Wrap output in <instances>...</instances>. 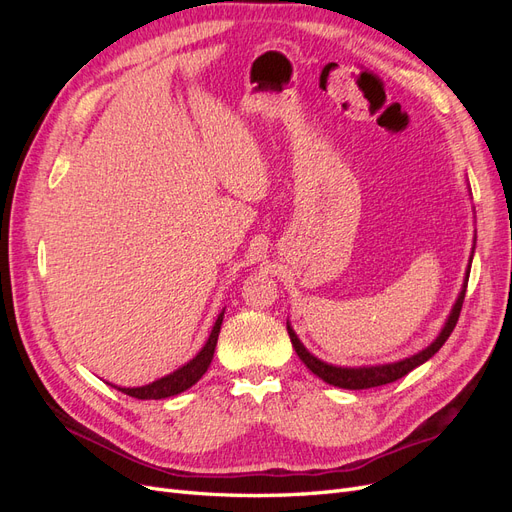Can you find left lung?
Instances as JSON below:
<instances>
[{
  "label": "left lung",
  "instance_id": "obj_1",
  "mask_svg": "<svg viewBox=\"0 0 512 512\" xmlns=\"http://www.w3.org/2000/svg\"><path fill=\"white\" fill-rule=\"evenodd\" d=\"M476 243V237H474ZM472 256H474V247H472ZM472 256L468 262V269H466V277H463V284L459 290V297L451 309V314H448L446 322L442 331L438 333V337L433 339V342L418 350L412 356H406V359L401 361H393V363H380V365H359V367H342V365H331L327 361L318 359L312 352H309L303 342L299 339V335L294 333V329L290 327V322H286L288 327V335H290V342L294 352L299 354V359L305 363V367L316 374L320 380H324L331 386H339V389H350V391H361V389H374V386H382V384H389L395 382L399 378H404L406 374H410L412 369H416L418 365H423L425 361H429L433 354H436L448 337H451L455 324L459 320V312H461V305H463V297H466V288H468V277H470V267H472Z\"/></svg>",
  "mask_w": 512,
  "mask_h": 512
}]
</instances>
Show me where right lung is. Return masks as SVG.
I'll return each mask as SVG.
<instances>
[{
    "label": "right lung",
    "mask_w": 512,
    "mask_h": 512,
    "mask_svg": "<svg viewBox=\"0 0 512 512\" xmlns=\"http://www.w3.org/2000/svg\"><path fill=\"white\" fill-rule=\"evenodd\" d=\"M222 320H224V309L220 312L218 320H215L205 346L200 348V352L194 356V359H190L188 363L175 369L173 374L158 378L156 382L145 384V386H134V389H126V386H115V389L130 395V397H136V399H164V397H173V395L183 393L185 389H190V386H194L200 378L205 376V371L209 369V365L213 361V352H215V344H218Z\"/></svg>",
    "instance_id": "right-lung-1"
}]
</instances>
